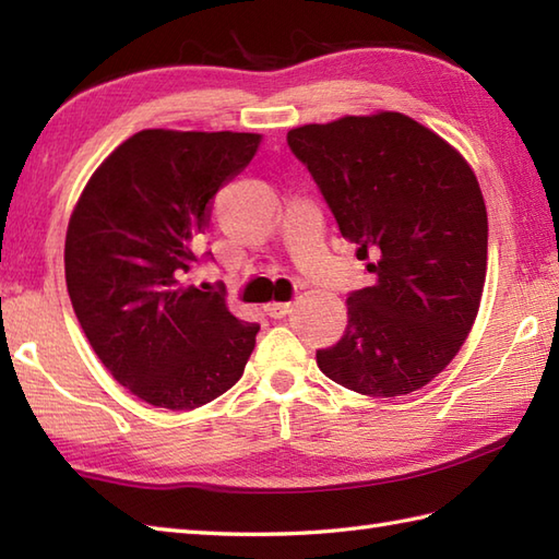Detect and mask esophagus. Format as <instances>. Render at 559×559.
Here are the masks:
<instances>
[{
  "mask_svg": "<svg viewBox=\"0 0 559 559\" xmlns=\"http://www.w3.org/2000/svg\"><path fill=\"white\" fill-rule=\"evenodd\" d=\"M290 302H269L264 307V312L271 317V319H283L288 312H290Z\"/></svg>",
  "mask_w": 559,
  "mask_h": 559,
  "instance_id": "1",
  "label": "esophagus"
}]
</instances>
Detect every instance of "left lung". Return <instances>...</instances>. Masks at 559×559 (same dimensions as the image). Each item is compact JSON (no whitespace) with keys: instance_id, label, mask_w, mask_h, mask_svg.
Segmentation results:
<instances>
[{"instance_id":"obj_1","label":"left lung","mask_w":559,"mask_h":559,"mask_svg":"<svg viewBox=\"0 0 559 559\" xmlns=\"http://www.w3.org/2000/svg\"><path fill=\"white\" fill-rule=\"evenodd\" d=\"M288 146L377 283L348 295V326L317 350L329 379L365 396L423 389L476 322L488 269V211L461 153L401 112L288 132Z\"/></svg>"}]
</instances>
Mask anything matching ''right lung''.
I'll return each mask as SVG.
<instances>
[{"label": "right lung", "instance_id": "1", "mask_svg": "<svg viewBox=\"0 0 559 559\" xmlns=\"http://www.w3.org/2000/svg\"><path fill=\"white\" fill-rule=\"evenodd\" d=\"M259 134L144 129L91 175L64 242L67 290L91 348L141 401L192 411L242 377L259 324L221 290L187 286L211 199L240 175Z\"/></svg>", "mask_w": 559, "mask_h": 559}]
</instances>
